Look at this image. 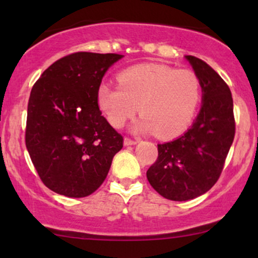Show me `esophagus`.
<instances>
[{"label": "esophagus", "instance_id": "obj_1", "mask_svg": "<svg viewBox=\"0 0 258 258\" xmlns=\"http://www.w3.org/2000/svg\"><path fill=\"white\" fill-rule=\"evenodd\" d=\"M137 142V139H132L130 137H125V139H123V144H125V146H133V144H136Z\"/></svg>", "mask_w": 258, "mask_h": 258}]
</instances>
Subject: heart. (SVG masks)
Wrapping results in <instances>:
<instances>
[{"mask_svg": "<svg viewBox=\"0 0 258 258\" xmlns=\"http://www.w3.org/2000/svg\"><path fill=\"white\" fill-rule=\"evenodd\" d=\"M120 86L102 84L98 103L114 127H122L138 111L136 130L154 132L161 139L174 138L193 122L201 98L199 76L188 69L177 70L158 64H141L123 70Z\"/></svg>", "mask_w": 258, "mask_h": 258, "instance_id": "b5f03b06", "label": "heart"}]
</instances>
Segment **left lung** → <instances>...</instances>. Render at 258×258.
<instances>
[{
  "mask_svg": "<svg viewBox=\"0 0 258 258\" xmlns=\"http://www.w3.org/2000/svg\"><path fill=\"white\" fill-rule=\"evenodd\" d=\"M203 86V105L190 128L179 138L158 144V159L147 178L161 197L185 201L216 184L235 136L233 98L217 73L194 55L185 57Z\"/></svg>",
  "mask_w": 258,
  "mask_h": 258,
  "instance_id": "8db88e82",
  "label": "left lung"
}]
</instances>
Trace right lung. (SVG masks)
Listing matches in <instances>:
<instances>
[{
  "label": "right lung",
  "mask_w": 258,
  "mask_h": 258,
  "mask_svg": "<svg viewBox=\"0 0 258 258\" xmlns=\"http://www.w3.org/2000/svg\"><path fill=\"white\" fill-rule=\"evenodd\" d=\"M123 55L76 52L58 59L32 86L25 144L43 184L85 198L103 184L123 137L102 115L98 88Z\"/></svg>",
  "instance_id": "right-lung-1"
}]
</instances>
